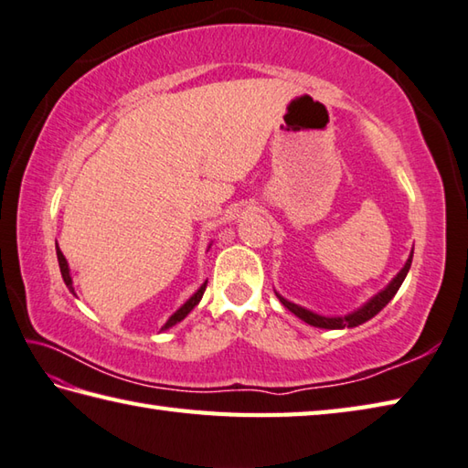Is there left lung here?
<instances>
[{"label":"left lung","instance_id":"obj_1","mask_svg":"<svg viewBox=\"0 0 468 468\" xmlns=\"http://www.w3.org/2000/svg\"><path fill=\"white\" fill-rule=\"evenodd\" d=\"M411 258H414V251H411L410 260L406 261L404 268L399 270L398 276L389 282V286H388L386 290L378 292V294H375V296L367 302V304H363L359 310H355V313L346 314V316H331V318H328V316H320V314L310 313V310H306V308H302V306L294 304V302H288L286 298H282V296L278 294V292H276V296L280 298L282 304L290 310V313H294L300 320H304V323H308V324L318 326V328H353V326H359V324H363V323H367L369 318H373L375 314L381 313V310L386 308L388 302L398 294L401 282L406 280L408 271H410Z\"/></svg>","mask_w":468,"mask_h":468}]
</instances>
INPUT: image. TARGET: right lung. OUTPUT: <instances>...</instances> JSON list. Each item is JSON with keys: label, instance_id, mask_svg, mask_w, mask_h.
<instances>
[{"label": "right lung", "instance_id": "1", "mask_svg": "<svg viewBox=\"0 0 468 468\" xmlns=\"http://www.w3.org/2000/svg\"><path fill=\"white\" fill-rule=\"evenodd\" d=\"M57 258H58V265H60V273H62V280H64V283H67V288L72 292V294H75V288H72V280H70V270H69V263H67V260H64V255H62V251L58 250V245H57ZM205 290H207V282L203 283V286H200L195 294H192L185 304H182L176 313H174L168 320H166V324L162 326V331H166V328H170V326H174L176 323H180L182 318H186L188 316V313L192 308H195L198 302H200V298H203V294H205Z\"/></svg>", "mask_w": 468, "mask_h": 468}]
</instances>
